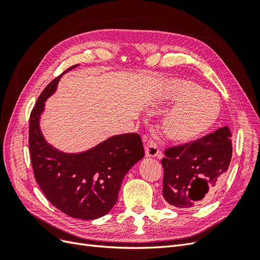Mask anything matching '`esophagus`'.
Wrapping results in <instances>:
<instances>
[{"label": "esophagus", "instance_id": "1", "mask_svg": "<svg viewBox=\"0 0 260 260\" xmlns=\"http://www.w3.org/2000/svg\"><path fill=\"white\" fill-rule=\"evenodd\" d=\"M144 145H145V155L147 157H157L160 156V151L157 144L154 142L153 140L149 139L148 137L144 136Z\"/></svg>", "mask_w": 260, "mask_h": 260}]
</instances>
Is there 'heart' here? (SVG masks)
Instances as JSON below:
<instances>
[{"label": "heart", "instance_id": "obj_1", "mask_svg": "<svg viewBox=\"0 0 260 260\" xmlns=\"http://www.w3.org/2000/svg\"><path fill=\"white\" fill-rule=\"evenodd\" d=\"M164 99L177 104L162 122L165 135L177 143H190L202 138L216 123L221 112L217 94L203 90L190 80L168 81Z\"/></svg>", "mask_w": 260, "mask_h": 260}]
</instances>
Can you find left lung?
<instances>
[{"instance_id":"1","label":"left lung","mask_w":260,"mask_h":260,"mask_svg":"<svg viewBox=\"0 0 260 260\" xmlns=\"http://www.w3.org/2000/svg\"><path fill=\"white\" fill-rule=\"evenodd\" d=\"M228 127L165 149L162 196L171 206L192 208L209 202L221 184L232 157Z\"/></svg>"}]
</instances>
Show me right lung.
I'll use <instances>...</instances> for the list:
<instances>
[{
  "label": "right lung",
  "mask_w": 260,
  "mask_h": 260,
  "mask_svg": "<svg viewBox=\"0 0 260 260\" xmlns=\"http://www.w3.org/2000/svg\"><path fill=\"white\" fill-rule=\"evenodd\" d=\"M77 66L55 78L39 96L29 119V151L35 178L52 205L73 218L93 220L114 207L124 176L143 158L144 147L138 133L114 136L79 154L46 143L39 125L44 102L60 77Z\"/></svg>",
  "instance_id": "1"
}]
</instances>
